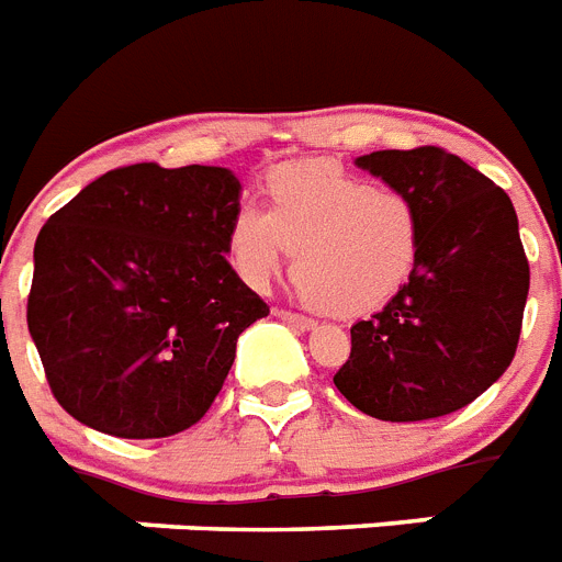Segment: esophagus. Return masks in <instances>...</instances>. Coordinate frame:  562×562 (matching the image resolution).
I'll use <instances>...</instances> for the list:
<instances>
[{
	"mask_svg": "<svg viewBox=\"0 0 562 562\" xmlns=\"http://www.w3.org/2000/svg\"><path fill=\"white\" fill-rule=\"evenodd\" d=\"M276 315L281 322H286L290 327H299V330H315V322L307 318V315H299V313H290V310H276Z\"/></svg>",
	"mask_w": 562,
	"mask_h": 562,
	"instance_id": "obj_1",
	"label": "esophagus"
}]
</instances>
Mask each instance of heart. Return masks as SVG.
Masks as SVG:
<instances>
[{
    "label": "heart",
    "mask_w": 562,
    "mask_h": 562,
    "mask_svg": "<svg viewBox=\"0 0 562 562\" xmlns=\"http://www.w3.org/2000/svg\"><path fill=\"white\" fill-rule=\"evenodd\" d=\"M270 212L235 209L229 261L249 286L270 284L295 252L292 276L313 307L330 315L379 310L411 278L419 212L391 189H373L333 164H286L267 178Z\"/></svg>",
    "instance_id": "b5f03b06"
}]
</instances>
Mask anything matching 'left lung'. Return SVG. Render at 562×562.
<instances>
[{
    "label": "left lung",
    "mask_w": 562,
    "mask_h": 562,
    "mask_svg": "<svg viewBox=\"0 0 562 562\" xmlns=\"http://www.w3.org/2000/svg\"><path fill=\"white\" fill-rule=\"evenodd\" d=\"M356 166L414 201L419 255L384 310L350 327V359L333 382L373 419L453 414L497 382L520 341L528 261L514 203L437 146L373 151Z\"/></svg>",
    "instance_id": "1"
}]
</instances>
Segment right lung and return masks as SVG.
<instances>
[{
	"instance_id": "1",
	"label": "right lung",
	"mask_w": 562,
	"mask_h": 562,
	"mask_svg": "<svg viewBox=\"0 0 562 562\" xmlns=\"http://www.w3.org/2000/svg\"><path fill=\"white\" fill-rule=\"evenodd\" d=\"M240 180L224 166L105 171L42 226L27 330L59 405L120 439L192 428L238 336L270 315L232 270Z\"/></svg>"
}]
</instances>
